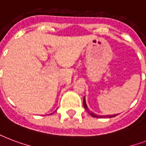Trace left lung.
Wrapping results in <instances>:
<instances>
[{"label":"left lung","mask_w":146,"mask_h":146,"mask_svg":"<svg viewBox=\"0 0 146 146\" xmlns=\"http://www.w3.org/2000/svg\"><path fill=\"white\" fill-rule=\"evenodd\" d=\"M83 106L85 108V110H86L88 112V113L91 115V116H93V117L95 118H112V117H115V115H117V114H114V115H98V114H96L93 112H92L89 108H88L87 105H86V96L83 97Z\"/></svg>","instance_id":"8db88e82"}]
</instances>
